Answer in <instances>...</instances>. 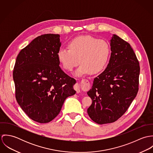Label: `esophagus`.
I'll return each mask as SVG.
<instances>
[{"instance_id":"obj_1","label":"esophagus","mask_w":153,"mask_h":153,"mask_svg":"<svg viewBox=\"0 0 153 153\" xmlns=\"http://www.w3.org/2000/svg\"><path fill=\"white\" fill-rule=\"evenodd\" d=\"M81 84H82V85H83L85 87H88V85H89V82H88L87 79H82V81L81 82ZM74 89L76 90V93L79 94L81 92V91H80V84H75V86H74Z\"/></svg>"}]
</instances>
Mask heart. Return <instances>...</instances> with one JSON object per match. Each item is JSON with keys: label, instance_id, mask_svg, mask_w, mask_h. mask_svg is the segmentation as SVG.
I'll return each mask as SVG.
<instances>
[{"label": "heart", "instance_id": "b5f03b06", "mask_svg": "<svg viewBox=\"0 0 153 153\" xmlns=\"http://www.w3.org/2000/svg\"><path fill=\"white\" fill-rule=\"evenodd\" d=\"M110 54L108 43L91 36H81L69 43V49L62 48L58 53V58L63 68L72 71L80 63L75 71L77 76L89 72L98 74L107 65Z\"/></svg>", "mask_w": 153, "mask_h": 153}]
</instances>
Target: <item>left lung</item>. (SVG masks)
<instances>
[{"label": "left lung", "instance_id": "left-lung-1", "mask_svg": "<svg viewBox=\"0 0 153 153\" xmlns=\"http://www.w3.org/2000/svg\"><path fill=\"white\" fill-rule=\"evenodd\" d=\"M110 45L109 63L105 71L94 78L92 88L87 92L92 101L88 114L98 124L119 119L138 91L140 68L130 45L113 35Z\"/></svg>", "mask_w": 153, "mask_h": 153}]
</instances>
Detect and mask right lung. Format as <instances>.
I'll list each match as a JSON object with an SVG mask.
<instances>
[{"mask_svg":"<svg viewBox=\"0 0 153 153\" xmlns=\"http://www.w3.org/2000/svg\"><path fill=\"white\" fill-rule=\"evenodd\" d=\"M58 34L34 39L18 54L13 71L16 101L32 120L47 123L60 112L66 98L76 93V80L59 66Z\"/></svg>","mask_w":153,"mask_h":153,"instance_id":"right-lung-1","label":"right lung"}]
</instances>
